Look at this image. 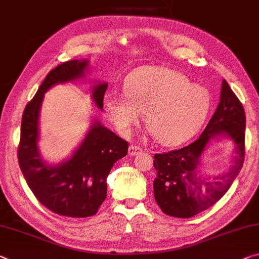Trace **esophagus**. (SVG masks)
I'll return each mask as SVG.
<instances>
[{
	"instance_id": "34e87169",
	"label": "esophagus",
	"mask_w": 259,
	"mask_h": 259,
	"mask_svg": "<svg viewBox=\"0 0 259 259\" xmlns=\"http://www.w3.org/2000/svg\"><path fill=\"white\" fill-rule=\"evenodd\" d=\"M142 152V147L141 146H137V145H130L129 146V154L131 157H135V155L139 154Z\"/></svg>"
}]
</instances>
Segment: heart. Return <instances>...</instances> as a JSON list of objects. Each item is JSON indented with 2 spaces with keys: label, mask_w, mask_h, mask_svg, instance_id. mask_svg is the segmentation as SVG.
<instances>
[{
  "label": "heart",
  "mask_w": 259,
  "mask_h": 259,
  "mask_svg": "<svg viewBox=\"0 0 259 259\" xmlns=\"http://www.w3.org/2000/svg\"><path fill=\"white\" fill-rule=\"evenodd\" d=\"M123 94H107L104 100L115 128L129 136L142 114L162 145H179L195 136L211 107V94L205 86L192 84L182 72L161 65H145L130 72Z\"/></svg>",
  "instance_id": "b5f03b06"
}]
</instances>
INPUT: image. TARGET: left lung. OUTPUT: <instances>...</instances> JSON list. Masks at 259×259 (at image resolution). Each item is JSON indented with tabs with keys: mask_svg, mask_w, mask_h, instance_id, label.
Returning <instances> with one entry per match:
<instances>
[{
	"mask_svg": "<svg viewBox=\"0 0 259 259\" xmlns=\"http://www.w3.org/2000/svg\"><path fill=\"white\" fill-rule=\"evenodd\" d=\"M245 114L225 79L220 101L199 138L180 150L154 154L157 178L153 182L155 202L165 214L191 218L214 205L231 188L244 161ZM232 143L231 165L217 176L203 175L200 163L212 140Z\"/></svg>",
	"mask_w": 259,
	"mask_h": 259,
	"instance_id": "1",
	"label": "left lung"
}]
</instances>
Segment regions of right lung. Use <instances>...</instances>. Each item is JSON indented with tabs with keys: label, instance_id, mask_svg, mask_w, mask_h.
<instances>
[{
	"label": "right lung",
	"instance_id": "add662e5",
	"mask_svg": "<svg viewBox=\"0 0 259 259\" xmlns=\"http://www.w3.org/2000/svg\"><path fill=\"white\" fill-rule=\"evenodd\" d=\"M89 60H71L49 71L24 110L18 146L20 170L36 199L56 214L69 218L94 215L107 196V176L115 162L128 153V142L94 120L79 146L68 159L51 165L41 157L39 115L45 93L57 84L81 79ZM92 99L104 109L107 83L94 81Z\"/></svg>",
	"mask_w": 259,
	"mask_h": 259
}]
</instances>
